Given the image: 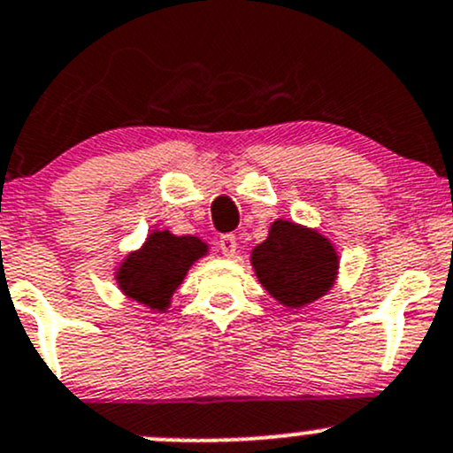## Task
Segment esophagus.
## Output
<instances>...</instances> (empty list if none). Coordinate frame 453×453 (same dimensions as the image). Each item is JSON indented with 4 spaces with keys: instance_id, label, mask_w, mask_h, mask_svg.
<instances>
[{
    "instance_id": "34e87169",
    "label": "esophagus",
    "mask_w": 453,
    "mask_h": 453,
    "mask_svg": "<svg viewBox=\"0 0 453 453\" xmlns=\"http://www.w3.org/2000/svg\"><path fill=\"white\" fill-rule=\"evenodd\" d=\"M219 248L226 256H234L236 254V236L234 234H223L219 239Z\"/></svg>"
}]
</instances>
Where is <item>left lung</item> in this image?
I'll use <instances>...</instances> for the list:
<instances>
[{
	"label": "left lung",
	"instance_id": "1",
	"mask_svg": "<svg viewBox=\"0 0 453 453\" xmlns=\"http://www.w3.org/2000/svg\"><path fill=\"white\" fill-rule=\"evenodd\" d=\"M337 252L319 232L291 221L272 223L269 236L252 252L260 285L285 307H304L322 298L337 276Z\"/></svg>",
	"mask_w": 453,
	"mask_h": 453
}]
</instances>
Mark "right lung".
<instances>
[{
  "label": "right lung",
  "mask_w": 453,
  "mask_h": 453,
  "mask_svg": "<svg viewBox=\"0 0 453 453\" xmlns=\"http://www.w3.org/2000/svg\"><path fill=\"white\" fill-rule=\"evenodd\" d=\"M208 252L197 236H175L168 230L149 234L138 252L129 254L116 272L118 287L144 307L164 309L188 273L190 265Z\"/></svg>",
  "instance_id": "1"
}]
</instances>
